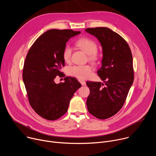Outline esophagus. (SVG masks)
Listing matches in <instances>:
<instances>
[{
	"label": "esophagus",
	"mask_w": 156,
	"mask_h": 156,
	"mask_svg": "<svg viewBox=\"0 0 156 156\" xmlns=\"http://www.w3.org/2000/svg\"><path fill=\"white\" fill-rule=\"evenodd\" d=\"M78 81L81 83V85H85L86 84V82H85V81H84V80H78Z\"/></svg>",
	"instance_id": "34e87169"
}]
</instances>
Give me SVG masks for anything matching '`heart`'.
<instances>
[{
  "mask_svg": "<svg viewBox=\"0 0 156 156\" xmlns=\"http://www.w3.org/2000/svg\"><path fill=\"white\" fill-rule=\"evenodd\" d=\"M76 45L81 50L88 55L89 59L92 61L97 59V45L92 40L84 37L81 38L76 42ZM72 55V48L69 45L65 46L62 52V58L66 62H69ZM92 72V68L89 65L74 66L69 69L70 75L80 79H85L90 76Z\"/></svg>",
  "mask_w": 156,
  "mask_h": 156,
  "instance_id": "1",
  "label": "heart"
}]
</instances>
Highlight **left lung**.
Instances as JSON below:
<instances>
[{
    "label": "left lung",
    "instance_id": "left-lung-1",
    "mask_svg": "<svg viewBox=\"0 0 156 156\" xmlns=\"http://www.w3.org/2000/svg\"><path fill=\"white\" fill-rule=\"evenodd\" d=\"M86 32L95 36L102 47L101 67L97 73L101 82L87 81L90 94L86 105L95 118L105 119L122 107L133 79V58L130 47L118 34L109 28H87Z\"/></svg>",
    "mask_w": 156,
    "mask_h": 156
}]
</instances>
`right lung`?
<instances>
[{"label":"right lung","mask_w":156,"mask_h":156,"mask_svg":"<svg viewBox=\"0 0 156 156\" xmlns=\"http://www.w3.org/2000/svg\"><path fill=\"white\" fill-rule=\"evenodd\" d=\"M81 33L70 29H51L40 35L29 50L24 64L23 82L30 106L42 118L56 120L67 111L81 84L73 77L56 84L65 66L62 52L69 40Z\"/></svg>","instance_id":"1"}]
</instances>
